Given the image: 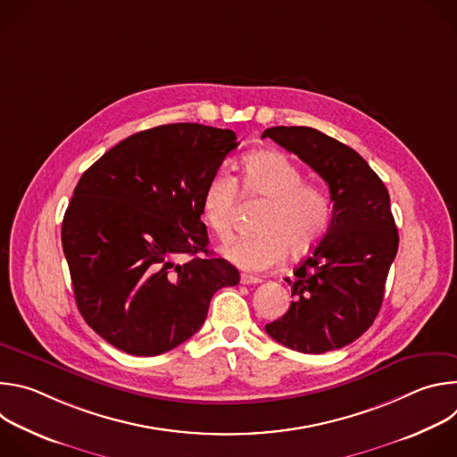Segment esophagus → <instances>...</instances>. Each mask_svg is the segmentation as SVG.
<instances>
[{
    "label": "esophagus",
    "mask_w": 457,
    "mask_h": 457,
    "mask_svg": "<svg viewBox=\"0 0 457 457\" xmlns=\"http://www.w3.org/2000/svg\"><path fill=\"white\" fill-rule=\"evenodd\" d=\"M240 282H242L244 286H253V284H260V282H262V278H258V277H254V275L242 273V275H240Z\"/></svg>",
    "instance_id": "1"
}]
</instances>
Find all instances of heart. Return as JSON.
<instances>
[{
  "mask_svg": "<svg viewBox=\"0 0 457 457\" xmlns=\"http://www.w3.org/2000/svg\"><path fill=\"white\" fill-rule=\"evenodd\" d=\"M240 191L244 197L262 199L253 229L254 233L228 240L222 254L247 271H266L284 254L300 258L312 251L325 237L331 222V203L325 191L303 180L300 166L286 154L264 150L242 161ZM238 199L237 180L217 171L208 180L201 210L210 229L226 238L233 229Z\"/></svg>",
  "mask_w": 457,
  "mask_h": 457,
  "instance_id": "heart-1",
  "label": "heart"
}]
</instances>
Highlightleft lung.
I'll use <instances>...</instances> for the list:
<instances>
[{
    "mask_svg": "<svg viewBox=\"0 0 457 457\" xmlns=\"http://www.w3.org/2000/svg\"><path fill=\"white\" fill-rule=\"evenodd\" d=\"M264 137L309 164L328 182L333 201L328 233L286 278L295 300L266 333L305 354L342 349L378 316L398 253L388 191L360 154L314 128L273 126Z\"/></svg>",
    "mask_w": 457,
    "mask_h": 457,
    "instance_id": "left-lung-1",
    "label": "left lung"
}]
</instances>
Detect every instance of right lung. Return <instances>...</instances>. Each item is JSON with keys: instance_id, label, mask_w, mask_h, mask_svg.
Here are the masks:
<instances>
[{"instance_id": "1", "label": "right lung", "mask_w": 457, "mask_h": 457, "mask_svg": "<svg viewBox=\"0 0 457 457\" xmlns=\"http://www.w3.org/2000/svg\"><path fill=\"white\" fill-rule=\"evenodd\" d=\"M237 146L231 129L162 124L81 175L61 242L81 316L115 349L171 351L203 328L212 296L238 284L201 220L204 187Z\"/></svg>"}]
</instances>
